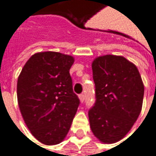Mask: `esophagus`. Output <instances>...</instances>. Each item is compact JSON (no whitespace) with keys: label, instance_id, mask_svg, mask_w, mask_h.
I'll return each instance as SVG.
<instances>
[{"label":"esophagus","instance_id":"1","mask_svg":"<svg viewBox=\"0 0 156 156\" xmlns=\"http://www.w3.org/2000/svg\"><path fill=\"white\" fill-rule=\"evenodd\" d=\"M78 97H79V99H80V102H81V103H83V101H84V94H83V93H82V94L79 95Z\"/></svg>","mask_w":156,"mask_h":156}]
</instances>
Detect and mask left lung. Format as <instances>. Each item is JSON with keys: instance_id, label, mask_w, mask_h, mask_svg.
<instances>
[{"instance_id": "1", "label": "left lung", "mask_w": 156, "mask_h": 156, "mask_svg": "<svg viewBox=\"0 0 156 156\" xmlns=\"http://www.w3.org/2000/svg\"><path fill=\"white\" fill-rule=\"evenodd\" d=\"M94 105L89 110L90 126L105 143H114L130 130L141 113L144 86L136 66L125 58L98 57L92 62Z\"/></svg>"}]
</instances>
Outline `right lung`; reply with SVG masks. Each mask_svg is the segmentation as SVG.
Returning a JSON list of instances; mask_svg holds the SVG:
<instances>
[{
  "mask_svg": "<svg viewBox=\"0 0 156 156\" xmlns=\"http://www.w3.org/2000/svg\"><path fill=\"white\" fill-rule=\"evenodd\" d=\"M74 58L56 51L38 52L26 63L17 82V98L33 136L46 145L64 140L80 101L70 75Z\"/></svg>",
  "mask_w": 156,
  "mask_h": 156,
  "instance_id": "right-lung-1",
  "label": "right lung"
}]
</instances>
